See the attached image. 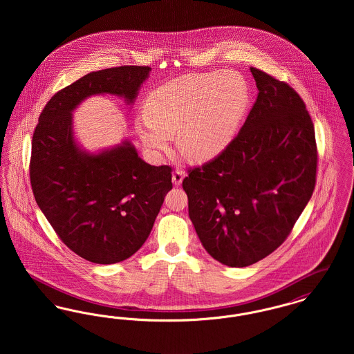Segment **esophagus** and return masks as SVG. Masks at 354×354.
<instances>
[{"label":"esophagus","mask_w":354,"mask_h":354,"mask_svg":"<svg viewBox=\"0 0 354 354\" xmlns=\"http://www.w3.org/2000/svg\"><path fill=\"white\" fill-rule=\"evenodd\" d=\"M183 178H185V172H183L182 169H175V171H174V174H172V182H174V185H182Z\"/></svg>","instance_id":"obj_1"}]
</instances>
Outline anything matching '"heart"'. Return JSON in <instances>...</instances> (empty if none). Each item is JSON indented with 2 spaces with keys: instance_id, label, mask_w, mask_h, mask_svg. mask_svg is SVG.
<instances>
[{
  "instance_id": "1",
  "label": "heart",
  "mask_w": 354,
  "mask_h": 354,
  "mask_svg": "<svg viewBox=\"0 0 354 354\" xmlns=\"http://www.w3.org/2000/svg\"><path fill=\"white\" fill-rule=\"evenodd\" d=\"M248 106L244 81L230 73L192 74L156 87L145 103L146 117L136 119V133L155 152L178 147L194 162H207L235 138Z\"/></svg>"
}]
</instances>
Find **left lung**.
Segmentation results:
<instances>
[{
  "label": "left lung",
  "instance_id": "1",
  "mask_svg": "<svg viewBox=\"0 0 354 354\" xmlns=\"http://www.w3.org/2000/svg\"><path fill=\"white\" fill-rule=\"evenodd\" d=\"M251 73L259 93L240 133L183 179L203 247L235 268L252 266L286 241L313 194L319 159L301 97L260 68Z\"/></svg>",
  "mask_w": 354,
  "mask_h": 354
}]
</instances>
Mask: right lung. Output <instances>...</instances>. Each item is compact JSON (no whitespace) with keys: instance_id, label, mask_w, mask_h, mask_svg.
<instances>
[{"instance_id":"add662e5","label":"right lung","mask_w":354,"mask_h":354,"mask_svg":"<svg viewBox=\"0 0 354 354\" xmlns=\"http://www.w3.org/2000/svg\"><path fill=\"white\" fill-rule=\"evenodd\" d=\"M150 70L119 66L86 74L51 97L34 130L29 175L35 202L62 243L95 264L123 261L145 244L172 188V169L147 165L130 142L97 155L81 151L71 111L94 94L133 103Z\"/></svg>"}]
</instances>
